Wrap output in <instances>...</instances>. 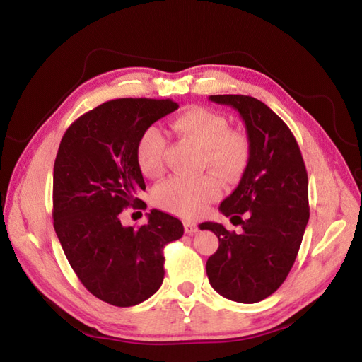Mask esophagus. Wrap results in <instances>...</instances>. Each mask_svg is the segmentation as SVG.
<instances>
[{
    "label": "esophagus",
    "mask_w": 362,
    "mask_h": 362,
    "mask_svg": "<svg viewBox=\"0 0 362 362\" xmlns=\"http://www.w3.org/2000/svg\"><path fill=\"white\" fill-rule=\"evenodd\" d=\"M183 226H185V233H187V234H194V233H197V225H196L194 222L187 221V222L183 223Z\"/></svg>",
    "instance_id": "34e87169"
}]
</instances>
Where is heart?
Wrapping results in <instances>:
<instances>
[{
  "mask_svg": "<svg viewBox=\"0 0 362 362\" xmlns=\"http://www.w3.org/2000/svg\"><path fill=\"white\" fill-rule=\"evenodd\" d=\"M171 129L188 139L200 149V165L209 168L225 182H236L250 162V143L245 134L230 129L226 117L211 109L189 107L171 122ZM166 141L154 126L145 129L137 141L136 158L143 175L160 177L165 170L163 154ZM222 192V183L214 174L197 179L171 177L154 192L156 204L182 217H197Z\"/></svg>",
  "mask_w": 362,
  "mask_h": 362,
  "instance_id": "obj_1",
  "label": "heart"
}]
</instances>
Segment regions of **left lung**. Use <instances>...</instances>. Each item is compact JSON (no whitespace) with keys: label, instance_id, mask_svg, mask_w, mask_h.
<instances>
[{"label":"left lung","instance_id":"1","mask_svg":"<svg viewBox=\"0 0 362 362\" xmlns=\"http://www.w3.org/2000/svg\"><path fill=\"white\" fill-rule=\"evenodd\" d=\"M231 106L245 123L250 162L219 209L240 225L204 222L219 248L206 260L211 287L226 299L255 304L281 287L295 264L308 222V177L298 141L270 107L248 95H209Z\"/></svg>","mask_w":362,"mask_h":362}]
</instances>
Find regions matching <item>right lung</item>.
<instances>
[{"mask_svg":"<svg viewBox=\"0 0 362 362\" xmlns=\"http://www.w3.org/2000/svg\"><path fill=\"white\" fill-rule=\"evenodd\" d=\"M179 105L117 98L75 120L54 165V228L81 284L115 307L146 300L163 282V248L183 236L179 219L151 209L140 228L123 226L124 208H146L136 158L141 132Z\"/></svg>","mask_w":362,"mask_h":362,"instance_id":"1","label":"right lung"}]
</instances>
